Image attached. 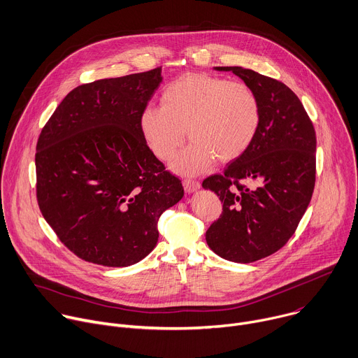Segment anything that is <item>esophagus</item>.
<instances>
[{
  "label": "esophagus",
  "instance_id": "obj_1",
  "mask_svg": "<svg viewBox=\"0 0 358 358\" xmlns=\"http://www.w3.org/2000/svg\"><path fill=\"white\" fill-rule=\"evenodd\" d=\"M183 187L187 193H192V192H196L197 189H200V182L193 180V179H185L183 180Z\"/></svg>",
  "mask_w": 358,
  "mask_h": 358
}]
</instances>
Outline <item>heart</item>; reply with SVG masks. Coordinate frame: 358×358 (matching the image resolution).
Returning a JSON list of instances; mask_svg holds the SVG:
<instances>
[{"label":"heart","mask_w":358,"mask_h":358,"mask_svg":"<svg viewBox=\"0 0 358 358\" xmlns=\"http://www.w3.org/2000/svg\"><path fill=\"white\" fill-rule=\"evenodd\" d=\"M259 124V100L248 85L200 73L171 82L161 93V106H147L138 115L142 138L161 161L176 155L187 131L192 144L175 162L182 173L203 172L214 158H240Z\"/></svg>","instance_id":"b5f03b06"}]
</instances>
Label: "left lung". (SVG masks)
Wrapping results in <instances>:
<instances>
[{
  "label": "left lung",
  "instance_id": "obj_1",
  "mask_svg": "<svg viewBox=\"0 0 358 358\" xmlns=\"http://www.w3.org/2000/svg\"><path fill=\"white\" fill-rule=\"evenodd\" d=\"M216 69L233 71L255 92L261 124L251 147L201 183L223 204L206 241L222 258L248 264L276 252L296 231L315 189L316 132L287 85L240 66Z\"/></svg>",
  "mask_w": 358,
  "mask_h": 358
}]
</instances>
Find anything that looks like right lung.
Returning a JSON list of instances; mask_svg holds the SVG:
<instances>
[{"mask_svg": "<svg viewBox=\"0 0 358 358\" xmlns=\"http://www.w3.org/2000/svg\"><path fill=\"white\" fill-rule=\"evenodd\" d=\"M162 82L161 67L78 86L36 144V199L57 238L79 258L128 266L157 245L161 214L182 180L151 152L138 115Z\"/></svg>", "mask_w": 358, "mask_h": 358, "instance_id": "1", "label": "right lung"}]
</instances>
